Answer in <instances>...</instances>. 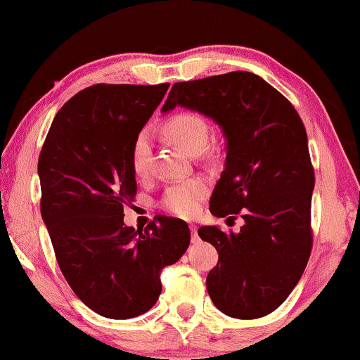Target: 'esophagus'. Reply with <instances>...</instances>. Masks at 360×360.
Returning a JSON list of instances; mask_svg holds the SVG:
<instances>
[{
    "label": "esophagus",
    "instance_id": "esophagus-1",
    "mask_svg": "<svg viewBox=\"0 0 360 360\" xmlns=\"http://www.w3.org/2000/svg\"><path fill=\"white\" fill-rule=\"evenodd\" d=\"M190 232H192V240L198 242V233H197V227H195V225H190Z\"/></svg>",
    "mask_w": 360,
    "mask_h": 360
}]
</instances>
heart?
Masks as SVG:
<instances>
[{
  "mask_svg": "<svg viewBox=\"0 0 360 360\" xmlns=\"http://www.w3.org/2000/svg\"><path fill=\"white\" fill-rule=\"evenodd\" d=\"M167 139L179 145L188 153H197L205 146L208 125L202 115L193 112H180L167 120L163 127ZM152 160V139L148 130H141L131 145V167L136 175L141 176L148 172ZM207 195V184L202 179H192L172 185L162 198V205L173 215H195Z\"/></svg>",
  "mask_w": 360,
  "mask_h": 360,
  "instance_id": "obj_1",
  "label": "heart"
}]
</instances>
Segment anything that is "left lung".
I'll return each instance as SVG.
<instances>
[{
    "label": "left lung",
    "mask_w": 360,
    "mask_h": 360,
    "mask_svg": "<svg viewBox=\"0 0 360 360\" xmlns=\"http://www.w3.org/2000/svg\"><path fill=\"white\" fill-rule=\"evenodd\" d=\"M176 105L221 127L227 158L210 212L233 220L240 214L245 221L238 233L198 229L219 252L208 295L230 317L267 316L294 290L312 250L316 175L302 120L281 91L248 72L175 83L162 112Z\"/></svg>",
    "instance_id": "1"
}]
</instances>
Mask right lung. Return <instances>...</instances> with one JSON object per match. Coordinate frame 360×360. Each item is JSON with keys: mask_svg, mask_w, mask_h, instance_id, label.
<instances>
[{"mask_svg": "<svg viewBox=\"0 0 360 360\" xmlns=\"http://www.w3.org/2000/svg\"><path fill=\"white\" fill-rule=\"evenodd\" d=\"M170 83L88 86L61 106L38 158L41 217L73 292L100 316L139 317L157 304L160 272L190 243L184 220L125 227L135 200L131 145Z\"/></svg>", "mask_w": 360, "mask_h": 360, "instance_id": "obj_1", "label": "right lung"}]
</instances>
